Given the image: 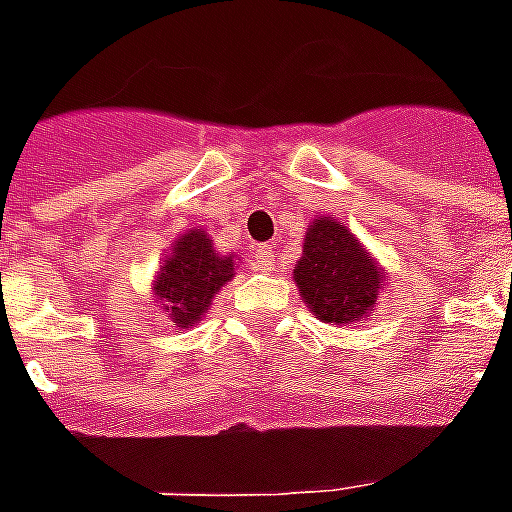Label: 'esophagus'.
Returning a JSON list of instances; mask_svg holds the SVG:
<instances>
[{
    "label": "esophagus",
    "instance_id": "1",
    "mask_svg": "<svg viewBox=\"0 0 512 512\" xmlns=\"http://www.w3.org/2000/svg\"><path fill=\"white\" fill-rule=\"evenodd\" d=\"M255 257H257V268H260V271H274V246L260 244L255 249Z\"/></svg>",
    "mask_w": 512,
    "mask_h": 512
}]
</instances>
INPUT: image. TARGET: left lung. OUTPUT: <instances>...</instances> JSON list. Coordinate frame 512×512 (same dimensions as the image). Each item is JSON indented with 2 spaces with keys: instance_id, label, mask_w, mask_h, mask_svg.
I'll return each mask as SVG.
<instances>
[{
  "instance_id": "8db88e82",
  "label": "left lung",
  "mask_w": 512,
  "mask_h": 512,
  "mask_svg": "<svg viewBox=\"0 0 512 512\" xmlns=\"http://www.w3.org/2000/svg\"><path fill=\"white\" fill-rule=\"evenodd\" d=\"M293 279L318 321L354 323L373 310L384 271L343 222L318 216L307 227L304 252L293 268Z\"/></svg>"
}]
</instances>
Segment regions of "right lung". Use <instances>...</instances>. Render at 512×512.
Masks as SVG:
<instances>
[{
    "label": "right lung",
    "instance_id": "right-lung-1",
    "mask_svg": "<svg viewBox=\"0 0 512 512\" xmlns=\"http://www.w3.org/2000/svg\"><path fill=\"white\" fill-rule=\"evenodd\" d=\"M233 271V255H219L205 230H186L158 268L153 293L169 321L189 329L211 307L213 296L233 279Z\"/></svg>",
    "mask_w": 512,
    "mask_h": 512
}]
</instances>
